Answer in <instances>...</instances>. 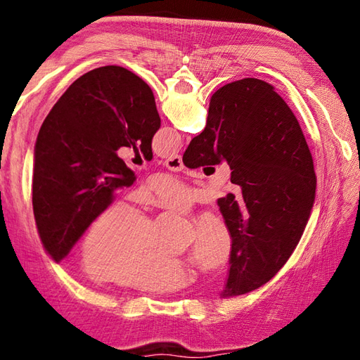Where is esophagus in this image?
<instances>
[{
    "instance_id": "obj_1",
    "label": "esophagus",
    "mask_w": 360,
    "mask_h": 360,
    "mask_svg": "<svg viewBox=\"0 0 360 360\" xmlns=\"http://www.w3.org/2000/svg\"><path fill=\"white\" fill-rule=\"evenodd\" d=\"M163 165H165L168 169L171 171H181L183 169V160L180 155L176 156H171L168 158L165 162H163Z\"/></svg>"
}]
</instances>
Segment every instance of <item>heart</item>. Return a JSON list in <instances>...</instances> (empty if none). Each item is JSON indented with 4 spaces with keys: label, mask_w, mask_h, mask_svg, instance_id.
Listing matches in <instances>:
<instances>
[{
    "label": "heart",
    "mask_w": 360,
    "mask_h": 360,
    "mask_svg": "<svg viewBox=\"0 0 360 360\" xmlns=\"http://www.w3.org/2000/svg\"><path fill=\"white\" fill-rule=\"evenodd\" d=\"M165 209L186 212L195 193L172 179L155 183V197ZM159 225L151 222L134 205L115 202L96 216L82 243V266L99 281L114 282L123 288L147 292H167L189 285L193 274L184 261L158 249ZM231 250V237L225 224L207 216L197 225L192 258L202 267H219Z\"/></svg>",
    "instance_id": "1"
}]
</instances>
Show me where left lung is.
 Here are the masks:
<instances>
[{"mask_svg": "<svg viewBox=\"0 0 360 360\" xmlns=\"http://www.w3.org/2000/svg\"><path fill=\"white\" fill-rule=\"evenodd\" d=\"M159 127L153 91L120 66L82 75L53 105L39 130L32 176V210L53 261L70 254L120 188L134 184L117 150L134 147L151 160Z\"/></svg>", "mask_w": 360, "mask_h": 360, "instance_id": "1", "label": "left lung"}]
</instances>
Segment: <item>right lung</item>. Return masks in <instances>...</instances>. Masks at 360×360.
Here are the masks:
<instances>
[{"mask_svg": "<svg viewBox=\"0 0 360 360\" xmlns=\"http://www.w3.org/2000/svg\"><path fill=\"white\" fill-rule=\"evenodd\" d=\"M225 160L234 193L217 200L231 236L222 297L264 285L287 263L309 219L317 177L296 115L270 84L245 78L210 99L202 132L183 155L188 168Z\"/></svg>", "mask_w": 360, "mask_h": 360, "instance_id": "obj_1", "label": "right lung"}]
</instances>
